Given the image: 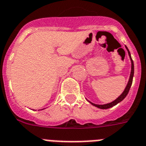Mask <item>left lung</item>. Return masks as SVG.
I'll use <instances>...</instances> for the list:
<instances>
[{
  "instance_id": "obj_1",
  "label": "left lung",
  "mask_w": 146,
  "mask_h": 146,
  "mask_svg": "<svg viewBox=\"0 0 146 146\" xmlns=\"http://www.w3.org/2000/svg\"><path fill=\"white\" fill-rule=\"evenodd\" d=\"M126 48L127 49L128 53H129V56H130V59H131V74H130V77H129V82H128V84H127V85H126V88H125V90H124V91L123 92L122 94L120 95V96L117 98V99L115 100V101H112V102H111V103L106 104H104V105H98V104H95L92 103V102H90V103L91 104L93 105V106H96V107H98V108L102 109V110H106V109L111 108V107H112V106H115V105H117L118 103H120V101H122L123 100L124 98H126V96H127L128 93H129V90H130V87H131V84H132L133 76H134V62H133V60L131 57L130 52H129V49H128V48L126 46Z\"/></svg>"
}]
</instances>
